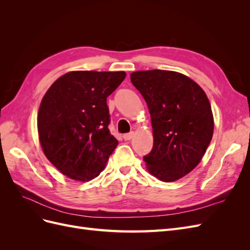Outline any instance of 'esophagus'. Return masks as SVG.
<instances>
[{
    "label": "esophagus",
    "mask_w": 250,
    "mask_h": 250,
    "mask_svg": "<svg viewBox=\"0 0 250 250\" xmlns=\"http://www.w3.org/2000/svg\"><path fill=\"white\" fill-rule=\"evenodd\" d=\"M133 135H134V132H133V131H131V132H129V133H125V134L123 135V139H124L125 141H129V140H131V139L133 138Z\"/></svg>",
    "instance_id": "esophagus-1"
}]
</instances>
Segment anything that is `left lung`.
Returning a JSON list of instances; mask_svg holds the SVG:
<instances>
[{
    "instance_id": "left-lung-1",
    "label": "left lung",
    "mask_w": 250,
    "mask_h": 250,
    "mask_svg": "<svg viewBox=\"0 0 250 250\" xmlns=\"http://www.w3.org/2000/svg\"><path fill=\"white\" fill-rule=\"evenodd\" d=\"M130 79L151 116L153 148L144 156L149 173L166 183L184 177L200 163L213 138L214 118L206 93L173 71L133 72Z\"/></svg>"
}]
</instances>
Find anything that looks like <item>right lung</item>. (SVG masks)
Wrapping results in <instances>:
<instances>
[{
  "mask_svg": "<svg viewBox=\"0 0 250 250\" xmlns=\"http://www.w3.org/2000/svg\"><path fill=\"white\" fill-rule=\"evenodd\" d=\"M125 77V72H69L43 96L37 116L40 142L65 176L87 181L105 168L119 144L108 129L106 98Z\"/></svg>",
  "mask_w": 250,
  "mask_h": 250,
  "instance_id": "1",
  "label": "right lung"
}]
</instances>
